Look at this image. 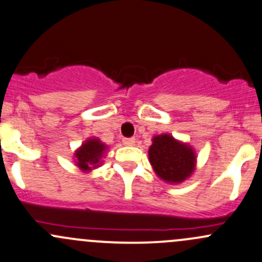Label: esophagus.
I'll return each mask as SVG.
<instances>
[{"label": "esophagus", "mask_w": 262, "mask_h": 262, "mask_svg": "<svg viewBox=\"0 0 262 262\" xmlns=\"http://www.w3.org/2000/svg\"><path fill=\"white\" fill-rule=\"evenodd\" d=\"M123 143L124 145H134L136 144V138H124Z\"/></svg>", "instance_id": "1"}]
</instances>
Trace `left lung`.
<instances>
[{"mask_svg": "<svg viewBox=\"0 0 262 262\" xmlns=\"http://www.w3.org/2000/svg\"><path fill=\"white\" fill-rule=\"evenodd\" d=\"M148 157L156 174L169 184L188 180L196 169L197 156L192 145L167 133L153 137Z\"/></svg>", "mask_w": 262, "mask_h": 262, "instance_id": "1", "label": "left lung"}]
</instances>
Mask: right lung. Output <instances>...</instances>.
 I'll return each mask as SVG.
<instances>
[{
	"label": "right lung",
	"instance_id": "1",
	"mask_svg": "<svg viewBox=\"0 0 262 262\" xmlns=\"http://www.w3.org/2000/svg\"><path fill=\"white\" fill-rule=\"evenodd\" d=\"M108 148V145L99 138L86 139L74 153V163L81 172H92L103 164V158Z\"/></svg>",
	"mask_w": 262,
	"mask_h": 262
}]
</instances>
